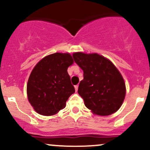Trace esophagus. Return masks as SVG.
<instances>
[{"label": "esophagus", "mask_w": 150, "mask_h": 150, "mask_svg": "<svg viewBox=\"0 0 150 150\" xmlns=\"http://www.w3.org/2000/svg\"><path fill=\"white\" fill-rule=\"evenodd\" d=\"M75 91L77 92V89H78V85H75Z\"/></svg>", "instance_id": "34e87169"}]
</instances>
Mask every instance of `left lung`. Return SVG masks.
I'll list each match as a JSON object with an SVG mask.
<instances>
[{"mask_svg":"<svg viewBox=\"0 0 150 150\" xmlns=\"http://www.w3.org/2000/svg\"><path fill=\"white\" fill-rule=\"evenodd\" d=\"M74 61L83 70L78 94L86 107L99 116H108L119 109L124 101L125 85L112 62L97 53H73Z\"/></svg>","mask_w":150,"mask_h":150,"instance_id":"8db88e82","label":"left lung"}]
</instances>
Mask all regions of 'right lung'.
<instances>
[{
    "instance_id": "add662e5",
    "label": "right lung",
    "mask_w": 150,
    "mask_h": 150,
    "mask_svg": "<svg viewBox=\"0 0 150 150\" xmlns=\"http://www.w3.org/2000/svg\"><path fill=\"white\" fill-rule=\"evenodd\" d=\"M73 63L70 53H56L44 57L32 70L27 86L28 100L43 116H52L65 107L75 88L68 68Z\"/></svg>"
}]
</instances>
